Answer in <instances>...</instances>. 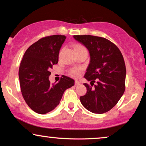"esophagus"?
<instances>
[{"mask_svg": "<svg viewBox=\"0 0 146 146\" xmlns=\"http://www.w3.org/2000/svg\"><path fill=\"white\" fill-rule=\"evenodd\" d=\"M80 84V82H79L78 80H75V83H74V84H75L76 86L79 85Z\"/></svg>", "mask_w": 146, "mask_h": 146, "instance_id": "1", "label": "esophagus"}]
</instances>
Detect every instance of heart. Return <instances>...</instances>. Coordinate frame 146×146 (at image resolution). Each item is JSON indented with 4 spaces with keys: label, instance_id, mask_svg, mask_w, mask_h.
Returning a JSON list of instances; mask_svg holds the SVG:
<instances>
[{
    "label": "heart",
    "instance_id": "1",
    "mask_svg": "<svg viewBox=\"0 0 146 146\" xmlns=\"http://www.w3.org/2000/svg\"><path fill=\"white\" fill-rule=\"evenodd\" d=\"M74 50L76 52L80 51V50H86L84 46L82 44H77L74 46ZM83 70V68L81 67H74L71 68L69 70V74L71 76L74 78H78L80 76Z\"/></svg>",
    "mask_w": 146,
    "mask_h": 146
}]
</instances>
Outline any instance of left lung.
Wrapping results in <instances>:
<instances>
[{"mask_svg":"<svg viewBox=\"0 0 146 146\" xmlns=\"http://www.w3.org/2000/svg\"><path fill=\"white\" fill-rule=\"evenodd\" d=\"M74 38L87 48L90 55L84 78L91 85L84 84L87 92L80 97L82 104L92 113L107 112L116 105L125 91L126 69L123 56L117 46L105 38L92 35Z\"/></svg>","mask_w":146,"mask_h":146,"instance_id":"obj_1","label":"left lung"}]
</instances>
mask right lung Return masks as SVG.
Listing matches in <instances>:
<instances>
[{"mask_svg": "<svg viewBox=\"0 0 146 146\" xmlns=\"http://www.w3.org/2000/svg\"><path fill=\"white\" fill-rule=\"evenodd\" d=\"M66 38L59 35L42 38L27 50L20 64L22 95L27 105L40 114L53 110L66 90L74 85V80L66 76L53 84L48 79L50 70L58 62L60 49Z\"/></svg>", "mask_w": 146, "mask_h": 146, "instance_id": "right-lung-1", "label": "right lung"}]
</instances>
